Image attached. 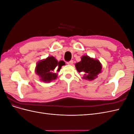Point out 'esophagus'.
Returning a JSON list of instances; mask_svg holds the SVG:
<instances>
[{
    "instance_id": "obj_1",
    "label": "esophagus",
    "mask_w": 134,
    "mask_h": 134,
    "mask_svg": "<svg viewBox=\"0 0 134 134\" xmlns=\"http://www.w3.org/2000/svg\"><path fill=\"white\" fill-rule=\"evenodd\" d=\"M67 64H68V65H72L73 64V61H72V60H70V62H67Z\"/></svg>"
}]
</instances>
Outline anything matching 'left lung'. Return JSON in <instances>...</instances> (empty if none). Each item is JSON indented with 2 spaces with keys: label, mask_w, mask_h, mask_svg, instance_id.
Returning <instances> with one entry per match:
<instances>
[{
  "label": "left lung",
  "mask_w": 134,
  "mask_h": 134,
  "mask_svg": "<svg viewBox=\"0 0 134 134\" xmlns=\"http://www.w3.org/2000/svg\"><path fill=\"white\" fill-rule=\"evenodd\" d=\"M75 67L79 72L83 73V79L93 80L98 77L102 72V65L98 59L90 57L88 55H83L80 62L75 64Z\"/></svg>",
  "instance_id": "1"
}]
</instances>
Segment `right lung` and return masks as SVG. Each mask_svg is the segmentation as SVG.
<instances>
[{
	"label": "right lung",
	"mask_w": 134,
	"mask_h": 134,
	"mask_svg": "<svg viewBox=\"0 0 134 134\" xmlns=\"http://www.w3.org/2000/svg\"><path fill=\"white\" fill-rule=\"evenodd\" d=\"M65 65V63L64 61L58 62L54 56H50L39 61L36 64L35 72L40 80L49 83L57 78L58 74L56 72H59L62 66Z\"/></svg>",
	"instance_id": "right-lung-1"
}]
</instances>
